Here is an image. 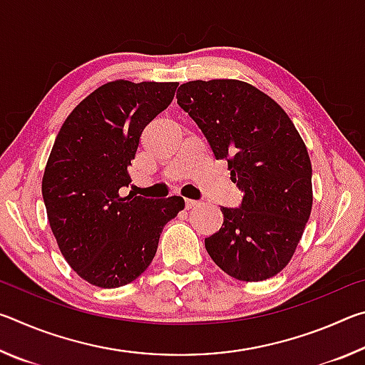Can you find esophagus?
I'll return each instance as SVG.
<instances>
[{
  "mask_svg": "<svg viewBox=\"0 0 365 365\" xmlns=\"http://www.w3.org/2000/svg\"><path fill=\"white\" fill-rule=\"evenodd\" d=\"M196 205H200V201H196V200H190V197H187V200H185V206H187V209L195 207Z\"/></svg>",
  "mask_w": 365,
  "mask_h": 365,
  "instance_id": "obj_1",
  "label": "esophagus"
}]
</instances>
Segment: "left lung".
Returning <instances> with one entry per match:
<instances>
[{
	"label": "left lung",
	"instance_id": "left-lung-1",
	"mask_svg": "<svg viewBox=\"0 0 365 365\" xmlns=\"http://www.w3.org/2000/svg\"><path fill=\"white\" fill-rule=\"evenodd\" d=\"M177 103L225 159L242 206L220 207L224 224L205 240L212 261L233 279L261 282L292 261L312 209V165L288 114L242 80H193Z\"/></svg>",
	"mask_w": 365,
	"mask_h": 365
}]
</instances>
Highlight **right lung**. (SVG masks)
I'll return each instance as SVG.
<instances>
[{"instance_id":"1","label":"right lung","mask_w":365,"mask_h":365,"mask_svg":"<svg viewBox=\"0 0 365 365\" xmlns=\"http://www.w3.org/2000/svg\"><path fill=\"white\" fill-rule=\"evenodd\" d=\"M177 86L104 83L73 108L54 140L41 180L49 227L67 264L91 285L117 288L143 274L164 225L185 207L182 196H122L140 135Z\"/></svg>"}]
</instances>
